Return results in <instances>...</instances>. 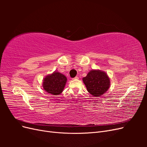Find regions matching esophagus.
I'll return each instance as SVG.
<instances>
[{"label": "esophagus", "instance_id": "34e87169", "mask_svg": "<svg viewBox=\"0 0 147 147\" xmlns=\"http://www.w3.org/2000/svg\"><path fill=\"white\" fill-rule=\"evenodd\" d=\"M73 80H78V77H75V78H72Z\"/></svg>", "mask_w": 147, "mask_h": 147}]
</instances>
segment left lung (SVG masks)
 Here are the masks:
<instances>
[{
    "mask_svg": "<svg viewBox=\"0 0 147 147\" xmlns=\"http://www.w3.org/2000/svg\"><path fill=\"white\" fill-rule=\"evenodd\" d=\"M88 91L93 96H102L109 90L110 79L106 73L100 70H92L83 78Z\"/></svg>",
    "mask_w": 147,
    "mask_h": 147,
    "instance_id": "8db88e82",
    "label": "left lung"
}]
</instances>
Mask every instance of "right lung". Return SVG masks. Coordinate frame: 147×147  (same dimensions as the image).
Returning <instances> with one entry per match:
<instances>
[{"instance_id": "right-lung-1", "label": "right lung", "mask_w": 147, "mask_h": 147, "mask_svg": "<svg viewBox=\"0 0 147 147\" xmlns=\"http://www.w3.org/2000/svg\"><path fill=\"white\" fill-rule=\"evenodd\" d=\"M66 82L67 78L65 76L57 72H55L45 78L43 87L47 92L56 96L63 92Z\"/></svg>"}]
</instances>
